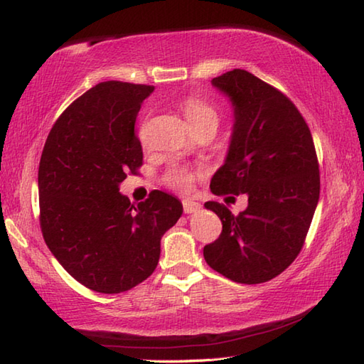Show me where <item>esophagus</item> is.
Masks as SVG:
<instances>
[{"mask_svg": "<svg viewBox=\"0 0 364 364\" xmlns=\"http://www.w3.org/2000/svg\"><path fill=\"white\" fill-rule=\"evenodd\" d=\"M183 210H184V213H186V215L196 213L197 210H200V203H197V202L191 200V199H184L183 200Z\"/></svg>", "mask_w": 364, "mask_h": 364, "instance_id": "esophagus-1", "label": "esophagus"}]
</instances>
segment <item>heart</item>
I'll list each match as a JSON object with an SVG mask.
<instances>
[{"label":"heart","instance_id":"1","mask_svg":"<svg viewBox=\"0 0 364 364\" xmlns=\"http://www.w3.org/2000/svg\"><path fill=\"white\" fill-rule=\"evenodd\" d=\"M183 113L189 127L196 130L205 127V125H218L220 121V113L218 109L211 107L208 102H205L203 98L199 97H191L183 105ZM167 181L170 186L176 189H186L189 188L191 181H193V173L186 168H173L167 176Z\"/></svg>","mask_w":364,"mask_h":364}]
</instances>
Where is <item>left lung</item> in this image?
Masks as SVG:
<instances>
[{
	"mask_svg": "<svg viewBox=\"0 0 364 364\" xmlns=\"http://www.w3.org/2000/svg\"><path fill=\"white\" fill-rule=\"evenodd\" d=\"M232 103L234 125L226 161L211 178L213 194H245L248 207L232 215L207 202L223 223L203 247L208 266L237 283H264L291 264L306 240L320 197L312 134L280 90L245 70L211 79Z\"/></svg>",
	"mask_w": 364,
	"mask_h": 364,
	"instance_id": "1",
	"label": "left lung"
}]
</instances>
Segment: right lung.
Returning <instances> with one entry per match:
<instances>
[{
    "mask_svg": "<svg viewBox=\"0 0 364 364\" xmlns=\"http://www.w3.org/2000/svg\"><path fill=\"white\" fill-rule=\"evenodd\" d=\"M153 85L107 81L76 98L52 127L38 170L39 223L63 269L97 293L127 291L154 272L161 239L183 213L154 191L130 203L119 193L143 164L136 114Z\"/></svg>",
    "mask_w": 364,
    "mask_h": 364,
    "instance_id": "obj_1",
    "label": "right lung"
}]
</instances>
